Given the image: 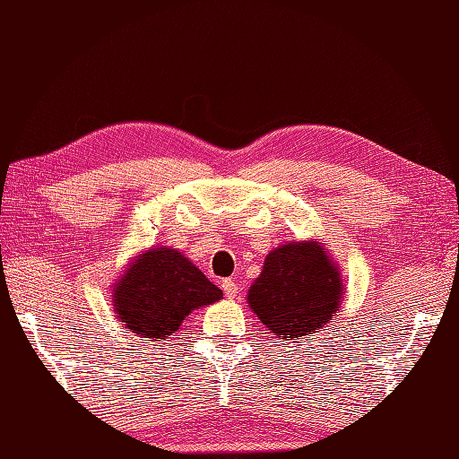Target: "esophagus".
I'll return each mask as SVG.
<instances>
[{
  "label": "esophagus",
  "mask_w": 459,
  "mask_h": 459,
  "mask_svg": "<svg viewBox=\"0 0 459 459\" xmlns=\"http://www.w3.org/2000/svg\"><path fill=\"white\" fill-rule=\"evenodd\" d=\"M222 291H224V296H227L229 299H232V298H237L238 296V284L235 280H222Z\"/></svg>",
  "instance_id": "1"
}]
</instances>
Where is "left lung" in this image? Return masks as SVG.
I'll return each mask as SVG.
<instances>
[{
	"mask_svg": "<svg viewBox=\"0 0 459 459\" xmlns=\"http://www.w3.org/2000/svg\"><path fill=\"white\" fill-rule=\"evenodd\" d=\"M345 298L341 268L319 238L284 242L270 250L248 290V307L284 341L324 329Z\"/></svg>",
	"mask_w": 459,
	"mask_h": 459,
	"instance_id": "1",
	"label": "left lung"
}]
</instances>
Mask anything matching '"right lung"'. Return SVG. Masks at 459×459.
I'll list each match as a JSON object with an SVG mask.
<instances>
[{
    "mask_svg": "<svg viewBox=\"0 0 459 459\" xmlns=\"http://www.w3.org/2000/svg\"><path fill=\"white\" fill-rule=\"evenodd\" d=\"M222 299V291L173 247L134 256L112 286L114 314L126 333L168 339L193 309Z\"/></svg>",
    "mask_w": 459,
    "mask_h": 459,
    "instance_id": "right-lung-1",
    "label": "right lung"
}]
</instances>
